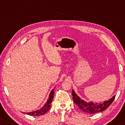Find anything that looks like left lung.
<instances>
[{
  "instance_id": "8db88e82",
  "label": "left lung",
  "mask_w": 125,
  "mask_h": 125,
  "mask_svg": "<svg viewBox=\"0 0 125 125\" xmlns=\"http://www.w3.org/2000/svg\"><path fill=\"white\" fill-rule=\"evenodd\" d=\"M72 95L73 96V101L75 104L77 105L78 108L83 110V112L89 114L97 113L101 112L106 110L112 104L115 97L113 96L110 100L104 102L102 104H94L93 102L87 103L84 101L81 100L73 90H72Z\"/></svg>"
}]
</instances>
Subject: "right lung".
Masks as SVG:
<instances>
[{
    "label": "right lung",
    "mask_w": 125,
    "mask_h": 125,
    "mask_svg": "<svg viewBox=\"0 0 125 125\" xmlns=\"http://www.w3.org/2000/svg\"><path fill=\"white\" fill-rule=\"evenodd\" d=\"M54 93V92L53 91V90H52V92H51L50 94H49V99L47 100V102H46V104L44 105V106L42 107V109H40V110H39L35 111V112L26 113V114L31 116H40L42 115H44V114L46 113L47 112H48V110L51 107V103H52V102L53 98Z\"/></svg>",
    "instance_id": "add662e5"
}]
</instances>
